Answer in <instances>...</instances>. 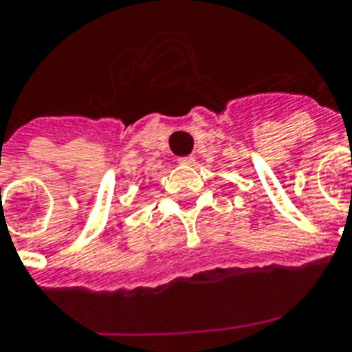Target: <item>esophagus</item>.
I'll use <instances>...</instances> for the list:
<instances>
[{
  "label": "esophagus",
  "mask_w": 352,
  "mask_h": 352,
  "mask_svg": "<svg viewBox=\"0 0 352 352\" xmlns=\"http://www.w3.org/2000/svg\"><path fill=\"white\" fill-rule=\"evenodd\" d=\"M178 163H179V165H192V163H195V157H192V156L179 157Z\"/></svg>",
  "instance_id": "1"
}]
</instances>
